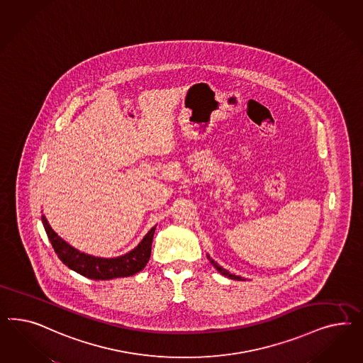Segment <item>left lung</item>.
<instances>
[{
    "mask_svg": "<svg viewBox=\"0 0 363 363\" xmlns=\"http://www.w3.org/2000/svg\"><path fill=\"white\" fill-rule=\"evenodd\" d=\"M208 258H209L210 264H213L218 272H220V274L225 275V277H228V278H230V279H237V281H245V278H242V277H240V275H235V274H231V273H229L226 269H223L222 266H220V264H217L214 259H211L210 258L209 254H208Z\"/></svg>",
    "mask_w": 363,
    "mask_h": 363,
    "instance_id": "8db88e82",
    "label": "left lung"
}]
</instances>
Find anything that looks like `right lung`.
Masks as SVG:
<instances>
[{
	"label": "right lung",
	"instance_id": "1",
	"mask_svg": "<svg viewBox=\"0 0 363 363\" xmlns=\"http://www.w3.org/2000/svg\"><path fill=\"white\" fill-rule=\"evenodd\" d=\"M41 220H43L45 231L48 234V238L52 243L55 254L61 259V262L66 264L70 270L84 277H88L90 279L108 281L113 278L130 277L135 273H140L149 262L155 226L147 231L143 241L140 242L129 253L114 257V258H104V257H94L90 254L82 253L76 247L70 246L52 229L44 214L41 217Z\"/></svg>",
	"mask_w": 363,
	"mask_h": 363
}]
</instances>
